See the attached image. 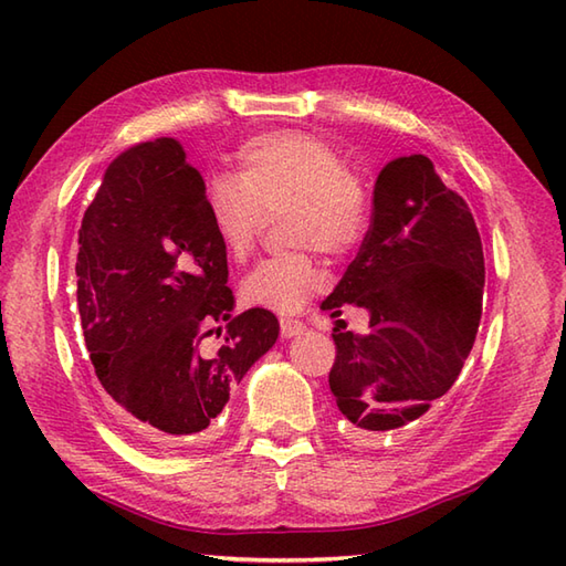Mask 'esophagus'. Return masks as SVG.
Masks as SVG:
<instances>
[{
	"label": "esophagus",
	"instance_id": "esophagus-1",
	"mask_svg": "<svg viewBox=\"0 0 566 566\" xmlns=\"http://www.w3.org/2000/svg\"><path fill=\"white\" fill-rule=\"evenodd\" d=\"M304 323L296 321V318H282L280 321V331H282V338H294V335L304 333Z\"/></svg>",
	"mask_w": 566,
	"mask_h": 566
}]
</instances>
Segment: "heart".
Instances as JSON below:
<instances>
[{"label":"heart","mask_w":566,"mask_h":566,"mask_svg":"<svg viewBox=\"0 0 566 566\" xmlns=\"http://www.w3.org/2000/svg\"><path fill=\"white\" fill-rule=\"evenodd\" d=\"M235 158L238 175L207 177L203 213L228 255L245 260L264 213L284 211L286 243L304 248L258 262L240 282V298L255 308L296 314L326 284L311 250L343 258L365 240L371 223L369 185L345 167L335 143L308 130L255 136Z\"/></svg>","instance_id":"obj_1"}]
</instances>
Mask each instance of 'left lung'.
Returning a JSON list of instances; mask_svg holds the SVG:
<instances>
[{
	"label": "left lung",
	"mask_w": 566,
	"mask_h": 566,
	"mask_svg": "<svg viewBox=\"0 0 566 566\" xmlns=\"http://www.w3.org/2000/svg\"><path fill=\"white\" fill-rule=\"evenodd\" d=\"M482 296L484 250L467 201L426 155L391 160L357 258L321 304L333 318L347 304L369 314L367 335L333 328L328 381L355 440L426 420L472 353Z\"/></svg>",
	"instance_id": "8db88e82"
}]
</instances>
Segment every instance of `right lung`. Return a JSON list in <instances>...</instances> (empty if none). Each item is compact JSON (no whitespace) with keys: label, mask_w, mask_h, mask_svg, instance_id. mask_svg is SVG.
<instances>
[{"label":"right lung","mask_w":566,"mask_h":566,"mask_svg":"<svg viewBox=\"0 0 566 566\" xmlns=\"http://www.w3.org/2000/svg\"><path fill=\"white\" fill-rule=\"evenodd\" d=\"M77 243L80 323L106 403L148 442L207 432L280 321L231 314L226 250L179 140L138 143L106 167Z\"/></svg>","instance_id":"add662e5"}]
</instances>
